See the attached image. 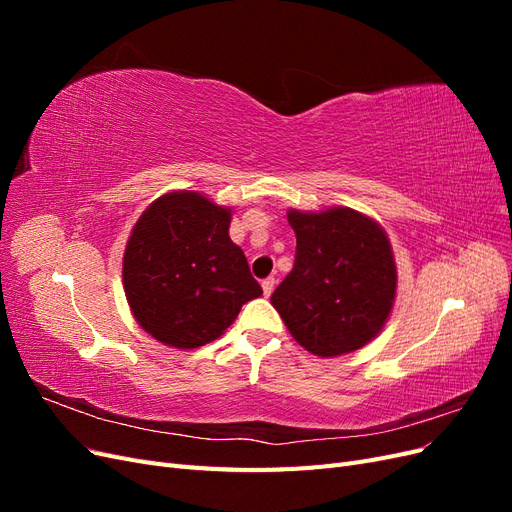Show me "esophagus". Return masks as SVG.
I'll list each match as a JSON object with an SVG mask.
<instances>
[{
  "label": "esophagus",
  "instance_id": "1",
  "mask_svg": "<svg viewBox=\"0 0 512 512\" xmlns=\"http://www.w3.org/2000/svg\"><path fill=\"white\" fill-rule=\"evenodd\" d=\"M273 288H275V277H267V280H262V292H265V297H271Z\"/></svg>",
  "mask_w": 512,
  "mask_h": 512
}]
</instances>
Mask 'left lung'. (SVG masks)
Instances as JSON below:
<instances>
[{
  "label": "left lung",
  "mask_w": 512,
  "mask_h": 512,
  "mask_svg": "<svg viewBox=\"0 0 512 512\" xmlns=\"http://www.w3.org/2000/svg\"><path fill=\"white\" fill-rule=\"evenodd\" d=\"M288 222L297 232V254L271 305L307 352L337 356L363 348L395 301L397 269L386 232L348 207L292 209Z\"/></svg>",
  "instance_id": "1"
}]
</instances>
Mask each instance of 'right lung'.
I'll return each mask as SVG.
<instances>
[{
  "label": "right lung",
  "mask_w": 512,
  "mask_h": 512,
  "mask_svg": "<svg viewBox=\"0 0 512 512\" xmlns=\"http://www.w3.org/2000/svg\"><path fill=\"white\" fill-rule=\"evenodd\" d=\"M228 226L230 209L198 192L164 194L138 218L123 254V288L136 322L158 342L205 346L262 294Z\"/></svg>",
  "instance_id": "obj_1"
}]
</instances>
